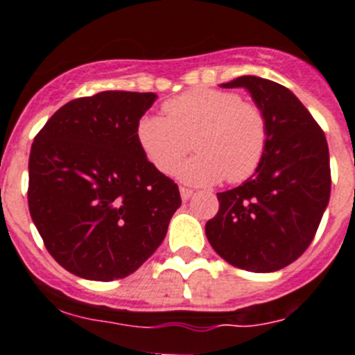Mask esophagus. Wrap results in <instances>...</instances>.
<instances>
[{
    "label": "esophagus",
    "instance_id": "34e87169",
    "mask_svg": "<svg viewBox=\"0 0 355 355\" xmlns=\"http://www.w3.org/2000/svg\"><path fill=\"white\" fill-rule=\"evenodd\" d=\"M193 189H187V187H180V196H182V200L184 201H187L189 198H193Z\"/></svg>",
    "mask_w": 355,
    "mask_h": 355
}]
</instances>
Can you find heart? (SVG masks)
Wrapping results in <instances>:
<instances>
[{
    "label": "heart",
    "mask_w": 355,
    "mask_h": 355,
    "mask_svg": "<svg viewBox=\"0 0 355 355\" xmlns=\"http://www.w3.org/2000/svg\"><path fill=\"white\" fill-rule=\"evenodd\" d=\"M162 115L140 119L137 137L148 161L161 173H173L196 135V155L178 178L191 185L247 180L259 168L268 147V121L252 101L234 91L196 87L164 103Z\"/></svg>",
    "instance_id": "heart-1"
}]
</instances>
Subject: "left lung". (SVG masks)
<instances>
[{"label":"left lung","instance_id":"obj_1","mask_svg":"<svg viewBox=\"0 0 355 355\" xmlns=\"http://www.w3.org/2000/svg\"><path fill=\"white\" fill-rule=\"evenodd\" d=\"M220 87H243L268 121L259 168L238 187L218 193V211L205 226L215 252L240 270L270 273L294 263L312 243L329 203L326 137L287 87L243 75Z\"/></svg>","mask_w":355,"mask_h":355}]
</instances>
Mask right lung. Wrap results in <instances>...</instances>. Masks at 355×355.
<instances>
[{"mask_svg": "<svg viewBox=\"0 0 355 355\" xmlns=\"http://www.w3.org/2000/svg\"><path fill=\"white\" fill-rule=\"evenodd\" d=\"M157 96L103 91L66 103L35 137L28 203L49 254L69 273L112 282L162 243L178 185L145 155L137 128Z\"/></svg>", "mask_w": 355, "mask_h": 355, "instance_id": "obj_1", "label": "right lung"}]
</instances>
